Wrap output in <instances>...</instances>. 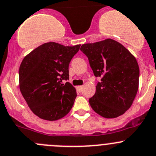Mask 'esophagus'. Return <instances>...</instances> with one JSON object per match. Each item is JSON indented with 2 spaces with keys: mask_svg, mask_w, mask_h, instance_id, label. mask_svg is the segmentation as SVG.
Masks as SVG:
<instances>
[{
  "mask_svg": "<svg viewBox=\"0 0 156 156\" xmlns=\"http://www.w3.org/2000/svg\"><path fill=\"white\" fill-rule=\"evenodd\" d=\"M77 89H78V91L81 92V90H83V86H78V87H77Z\"/></svg>",
  "mask_w": 156,
  "mask_h": 156,
  "instance_id": "obj_1",
  "label": "esophagus"
}]
</instances>
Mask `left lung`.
<instances>
[{
    "label": "left lung",
    "instance_id": "left-lung-1",
    "mask_svg": "<svg viewBox=\"0 0 156 156\" xmlns=\"http://www.w3.org/2000/svg\"><path fill=\"white\" fill-rule=\"evenodd\" d=\"M98 82L89 98L94 110L105 118L123 114L132 105L139 87L140 69L135 57L118 42L108 39L81 46Z\"/></svg>",
    "mask_w": 156,
    "mask_h": 156
}]
</instances>
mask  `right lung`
Segmentation results:
<instances>
[{
    "instance_id": "obj_1",
    "label": "right lung",
    "mask_w": 156,
    "mask_h": 156,
    "mask_svg": "<svg viewBox=\"0 0 156 156\" xmlns=\"http://www.w3.org/2000/svg\"><path fill=\"white\" fill-rule=\"evenodd\" d=\"M81 45L65 46L46 43L32 51L21 62L20 89L34 114L57 120L69 113L77 97L69 82V66Z\"/></svg>"
}]
</instances>
